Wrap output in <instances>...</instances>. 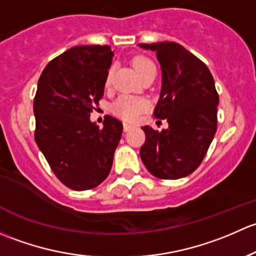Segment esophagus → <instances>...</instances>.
<instances>
[{
	"mask_svg": "<svg viewBox=\"0 0 256 256\" xmlns=\"http://www.w3.org/2000/svg\"><path fill=\"white\" fill-rule=\"evenodd\" d=\"M123 128H124L126 132H128V130H130V129H132V126L128 124V123H124V124H123Z\"/></svg>",
	"mask_w": 256,
	"mask_h": 256,
	"instance_id": "esophagus-1",
	"label": "esophagus"
}]
</instances>
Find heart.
I'll return each instance as SVG.
<instances>
[{"label":"heart","instance_id":"heart-1","mask_svg":"<svg viewBox=\"0 0 256 256\" xmlns=\"http://www.w3.org/2000/svg\"><path fill=\"white\" fill-rule=\"evenodd\" d=\"M133 66L139 76H143L144 74L148 72L149 70L155 69V65L149 58L139 55L133 59ZM113 69L110 68L106 75V85H110V78H112ZM148 102L143 97L138 96H130V94H122L118 97L112 104V112L114 113L117 117L122 118L126 122H136L139 118V116L143 112H146L148 108Z\"/></svg>","mask_w":256,"mask_h":256}]
</instances>
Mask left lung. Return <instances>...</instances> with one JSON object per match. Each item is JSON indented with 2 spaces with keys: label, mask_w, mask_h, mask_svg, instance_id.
I'll return each mask as SVG.
<instances>
[{
  "label": "left lung",
  "mask_w": 256,
  "mask_h": 256,
  "mask_svg": "<svg viewBox=\"0 0 256 256\" xmlns=\"http://www.w3.org/2000/svg\"><path fill=\"white\" fill-rule=\"evenodd\" d=\"M156 52L162 85L154 116L166 120L168 129H142L146 143L140 158L152 175L176 180L194 172L204 160L217 132L214 80L204 62L175 42L139 44Z\"/></svg>",
  "instance_id": "left-lung-1"
}]
</instances>
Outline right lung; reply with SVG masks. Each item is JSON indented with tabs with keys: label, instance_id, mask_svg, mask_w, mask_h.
I'll use <instances>...</instances> for the list:
<instances>
[{
	"label": "right lung",
	"instance_id": "right-lung-1",
	"mask_svg": "<svg viewBox=\"0 0 256 256\" xmlns=\"http://www.w3.org/2000/svg\"><path fill=\"white\" fill-rule=\"evenodd\" d=\"M112 58L108 46H74L52 59L38 81L34 138L55 176L75 191L94 188L108 176L122 136V122L112 116L102 128L90 120Z\"/></svg>",
	"mask_w": 256,
	"mask_h": 256
}]
</instances>
